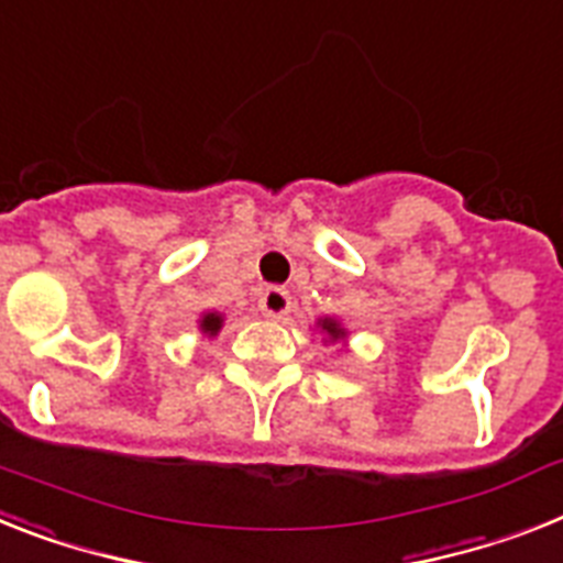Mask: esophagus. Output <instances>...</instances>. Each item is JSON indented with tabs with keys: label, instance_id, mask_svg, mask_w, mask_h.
Here are the masks:
<instances>
[{
	"label": "esophagus",
	"instance_id": "obj_1",
	"mask_svg": "<svg viewBox=\"0 0 563 563\" xmlns=\"http://www.w3.org/2000/svg\"><path fill=\"white\" fill-rule=\"evenodd\" d=\"M260 311L272 320H283L291 311V295L280 286H268L260 297Z\"/></svg>",
	"mask_w": 563,
	"mask_h": 563
}]
</instances>
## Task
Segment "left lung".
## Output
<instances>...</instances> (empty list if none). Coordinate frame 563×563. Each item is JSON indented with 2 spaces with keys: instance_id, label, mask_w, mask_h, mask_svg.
Segmentation results:
<instances>
[{
  "instance_id": "obj_1",
  "label": "left lung",
  "mask_w": 563,
  "mask_h": 563,
  "mask_svg": "<svg viewBox=\"0 0 563 563\" xmlns=\"http://www.w3.org/2000/svg\"><path fill=\"white\" fill-rule=\"evenodd\" d=\"M318 325H320V329H323L325 334H329V340H340V338H346V329H343V325H340L338 320H332V318H323V320H318Z\"/></svg>"
}]
</instances>
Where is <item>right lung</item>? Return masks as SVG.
Segmentation results:
<instances>
[{"label": "right lung", "mask_w": 563, "mask_h": 563, "mask_svg": "<svg viewBox=\"0 0 563 563\" xmlns=\"http://www.w3.org/2000/svg\"><path fill=\"white\" fill-rule=\"evenodd\" d=\"M220 329H223V314H220V311H206V314L200 318V332L214 338Z\"/></svg>", "instance_id": "right-lung-1"}]
</instances>
